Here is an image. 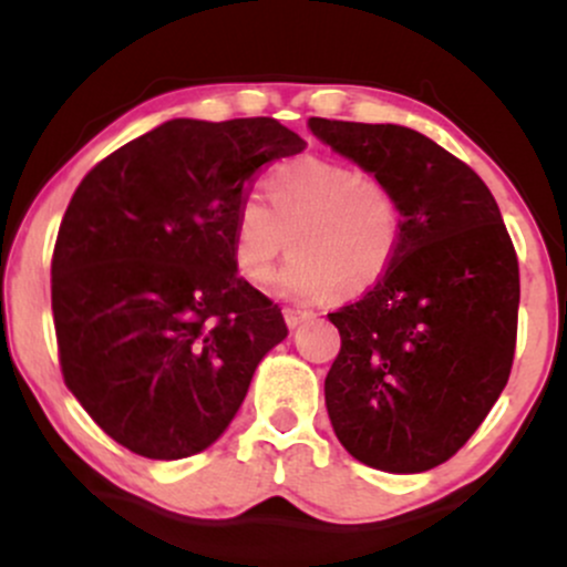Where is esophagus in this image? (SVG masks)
<instances>
[{
  "mask_svg": "<svg viewBox=\"0 0 567 567\" xmlns=\"http://www.w3.org/2000/svg\"><path fill=\"white\" fill-rule=\"evenodd\" d=\"M309 320V311L306 309H296V306H288L285 309V322H288V328H298V324Z\"/></svg>",
  "mask_w": 567,
  "mask_h": 567,
  "instance_id": "1",
  "label": "esophagus"
}]
</instances>
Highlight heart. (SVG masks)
Segmentation results:
<instances>
[{"mask_svg":"<svg viewBox=\"0 0 567 567\" xmlns=\"http://www.w3.org/2000/svg\"><path fill=\"white\" fill-rule=\"evenodd\" d=\"M269 205L245 194L234 213L231 258L266 285L292 245L282 290L296 298L360 296L381 282L400 245V207L379 175L330 157H298L266 181Z\"/></svg>","mask_w":567,"mask_h":567,"instance_id":"b5f03b06","label":"heart"}]
</instances>
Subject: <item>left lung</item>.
Listing matches in <instances>:
<instances>
[{
	"label": "left lung",
	"instance_id": "left-lung-1",
	"mask_svg": "<svg viewBox=\"0 0 567 567\" xmlns=\"http://www.w3.org/2000/svg\"><path fill=\"white\" fill-rule=\"evenodd\" d=\"M311 133L392 188L400 245L379 285L330 311L341 351L324 405L341 445L381 472L453 458L509 381L519 264L491 188L400 125L311 116Z\"/></svg>",
	"mask_w": 567,
	"mask_h": 567
}]
</instances>
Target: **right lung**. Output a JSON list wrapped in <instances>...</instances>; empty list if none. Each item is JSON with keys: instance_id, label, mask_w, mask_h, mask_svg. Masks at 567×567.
I'll return each mask as SVG.
<instances>
[{"instance_id": "right-lung-1", "label": "right lung", "mask_w": 567, "mask_h": 567, "mask_svg": "<svg viewBox=\"0 0 567 567\" xmlns=\"http://www.w3.org/2000/svg\"><path fill=\"white\" fill-rule=\"evenodd\" d=\"M303 148L271 116L171 120L76 186L50 266L58 362L130 453L213 445L288 336L279 306L237 275L231 226L258 171Z\"/></svg>"}]
</instances>
